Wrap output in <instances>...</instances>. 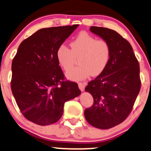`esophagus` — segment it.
Listing matches in <instances>:
<instances>
[{"label": "esophagus", "mask_w": 151, "mask_h": 151, "mask_svg": "<svg viewBox=\"0 0 151 151\" xmlns=\"http://www.w3.org/2000/svg\"><path fill=\"white\" fill-rule=\"evenodd\" d=\"M78 87L79 89L81 90V91H84L85 89V83H78Z\"/></svg>", "instance_id": "esophagus-1"}]
</instances>
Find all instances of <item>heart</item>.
Instances as JSON below:
<instances>
[{
  "instance_id": "b5f03b06",
  "label": "heart",
  "mask_w": 151,
  "mask_h": 151,
  "mask_svg": "<svg viewBox=\"0 0 151 151\" xmlns=\"http://www.w3.org/2000/svg\"><path fill=\"white\" fill-rule=\"evenodd\" d=\"M111 57L110 45L107 41L97 40L90 34L82 32L72 42L71 49L64 44L58 47L56 58L64 70L71 68L79 58V66L70 69L65 77L73 81L86 80L90 76L102 74L109 64Z\"/></svg>"
}]
</instances>
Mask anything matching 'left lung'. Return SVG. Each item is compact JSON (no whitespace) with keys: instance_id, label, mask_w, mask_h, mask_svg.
<instances>
[{"instance_id":"8db88e82","label":"left lung","mask_w":151,"mask_h":151,"mask_svg":"<svg viewBox=\"0 0 151 151\" xmlns=\"http://www.w3.org/2000/svg\"><path fill=\"white\" fill-rule=\"evenodd\" d=\"M90 30L109 43L111 57L104 72L85 89L94 102L84 114L90 125L107 129L123 122L132 110L141 88L139 63L129 42L116 31L95 26Z\"/></svg>"}]
</instances>
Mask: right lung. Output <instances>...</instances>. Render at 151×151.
Returning a JSON list of instances; mask_svg holds the SVG:
<instances>
[{"label":"right lung","mask_w":151,"mask_h":151,"mask_svg":"<svg viewBox=\"0 0 151 151\" xmlns=\"http://www.w3.org/2000/svg\"><path fill=\"white\" fill-rule=\"evenodd\" d=\"M78 24L39 29L19 44L12 63L11 90L22 114L38 125L56 123L67 101L81 94L64 81L56 51Z\"/></svg>","instance_id":"1"}]
</instances>
